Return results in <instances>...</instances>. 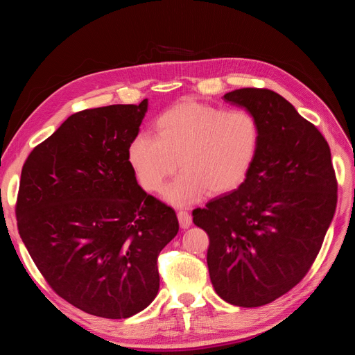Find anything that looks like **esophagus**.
<instances>
[{"mask_svg": "<svg viewBox=\"0 0 355 355\" xmlns=\"http://www.w3.org/2000/svg\"><path fill=\"white\" fill-rule=\"evenodd\" d=\"M178 219H179V223H180V228L187 230V228L191 227L192 218H191V214L188 211H184V210L178 211Z\"/></svg>", "mask_w": 355, "mask_h": 355, "instance_id": "esophagus-1", "label": "esophagus"}]
</instances>
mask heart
<instances>
[{
    "label": "heart",
    "instance_id": "heart-1",
    "mask_svg": "<svg viewBox=\"0 0 355 355\" xmlns=\"http://www.w3.org/2000/svg\"><path fill=\"white\" fill-rule=\"evenodd\" d=\"M261 141L256 118L245 110L223 111L216 106L187 101L161 114L155 136L141 133L128 145V163L141 187L161 192L168 178L182 173L164 191L178 207L204 197L225 194L249 175Z\"/></svg>",
    "mask_w": 355,
    "mask_h": 355
}]
</instances>
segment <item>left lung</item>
Masks as SVG:
<instances>
[{"label":"left lung","instance_id":"8db88e82","mask_svg":"<svg viewBox=\"0 0 355 355\" xmlns=\"http://www.w3.org/2000/svg\"><path fill=\"white\" fill-rule=\"evenodd\" d=\"M249 111L261 141L243 184L192 211L207 232V266L216 293L254 308L293 288L309 271L336 210L330 148L283 96L239 89L223 96Z\"/></svg>","mask_w":355,"mask_h":355}]
</instances>
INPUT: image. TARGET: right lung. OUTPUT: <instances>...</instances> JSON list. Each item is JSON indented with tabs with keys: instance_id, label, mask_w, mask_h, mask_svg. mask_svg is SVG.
<instances>
[{
	"instance_id": "obj_1",
	"label": "right lung",
	"mask_w": 355,
	"mask_h": 355,
	"mask_svg": "<svg viewBox=\"0 0 355 355\" xmlns=\"http://www.w3.org/2000/svg\"><path fill=\"white\" fill-rule=\"evenodd\" d=\"M146 111L144 99L72 114L20 176V239L50 287L92 315L128 318L151 304L158 254L179 231L175 210L139 187L128 163Z\"/></svg>"
}]
</instances>
